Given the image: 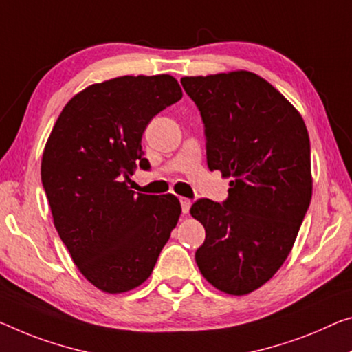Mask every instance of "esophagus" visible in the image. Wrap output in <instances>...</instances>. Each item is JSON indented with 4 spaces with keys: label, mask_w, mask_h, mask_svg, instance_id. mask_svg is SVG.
I'll return each instance as SVG.
<instances>
[{
    "label": "esophagus",
    "mask_w": 352,
    "mask_h": 352,
    "mask_svg": "<svg viewBox=\"0 0 352 352\" xmlns=\"http://www.w3.org/2000/svg\"><path fill=\"white\" fill-rule=\"evenodd\" d=\"M181 206H182V212L184 214H188V210H190V206H192V201L188 198H184L181 197Z\"/></svg>",
    "instance_id": "obj_1"
}]
</instances>
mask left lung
I'll list each match as a JSON object with an SVG mask.
<instances>
[{"label": "left lung", "mask_w": 352, "mask_h": 352, "mask_svg": "<svg viewBox=\"0 0 352 352\" xmlns=\"http://www.w3.org/2000/svg\"><path fill=\"white\" fill-rule=\"evenodd\" d=\"M181 83L201 113L209 170L231 177L223 204L203 198L190 208L206 230L195 259L210 285L244 296L282 267L310 206L307 126L280 91L248 70Z\"/></svg>", "instance_id": "8db88e82"}]
</instances>
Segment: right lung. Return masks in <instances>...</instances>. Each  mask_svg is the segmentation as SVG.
<instances>
[{
  "mask_svg": "<svg viewBox=\"0 0 352 352\" xmlns=\"http://www.w3.org/2000/svg\"><path fill=\"white\" fill-rule=\"evenodd\" d=\"M182 97L168 74L124 75L75 94L48 137L41 177L53 223L97 289L131 291L149 278L181 215L175 195L129 188L149 121Z\"/></svg>",
  "mask_w": 352,
  "mask_h": 352,
  "instance_id": "obj_1",
  "label": "right lung"
}]
</instances>
